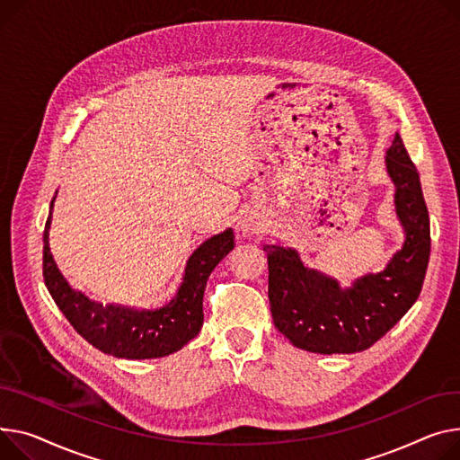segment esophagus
Returning a JSON list of instances; mask_svg holds the SVG:
<instances>
[{"mask_svg": "<svg viewBox=\"0 0 460 460\" xmlns=\"http://www.w3.org/2000/svg\"><path fill=\"white\" fill-rule=\"evenodd\" d=\"M240 229H242L243 233H255V231H259V226H257L255 222H252V220H243V222L240 224Z\"/></svg>", "mask_w": 460, "mask_h": 460, "instance_id": "1", "label": "esophagus"}]
</instances>
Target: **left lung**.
Instances as JSON below:
<instances>
[{
  "mask_svg": "<svg viewBox=\"0 0 460 460\" xmlns=\"http://www.w3.org/2000/svg\"><path fill=\"white\" fill-rule=\"evenodd\" d=\"M386 168L407 238L383 271L364 275L342 290L336 281L305 268L294 250L262 248L273 325L299 349L323 355L368 349L405 316L421 292L431 253L429 212L418 170L397 133L386 151Z\"/></svg>",
  "mask_w": 460,
  "mask_h": 460,
  "instance_id": "1",
  "label": "left lung"
}]
</instances>
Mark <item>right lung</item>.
<instances>
[{"mask_svg":"<svg viewBox=\"0 0 460 460\" xmlns=\"http://www.w3.org/2000/svg\"><path fill=\"white\" fill-rule=\"evenodd\" d=\"M53 205V201H51ZM51 212L44 227V281L72 327L96 349L119 358H157L189 344L203 325V292L217 264L234 248L233 229L205 240L190 255L175 297L157 311L90 301L58 271L49 252Z\"/></svg>","mask_w":460,"mask_h":460,"instance_id":"add662e5","label":"right lung"}]
</instances>
